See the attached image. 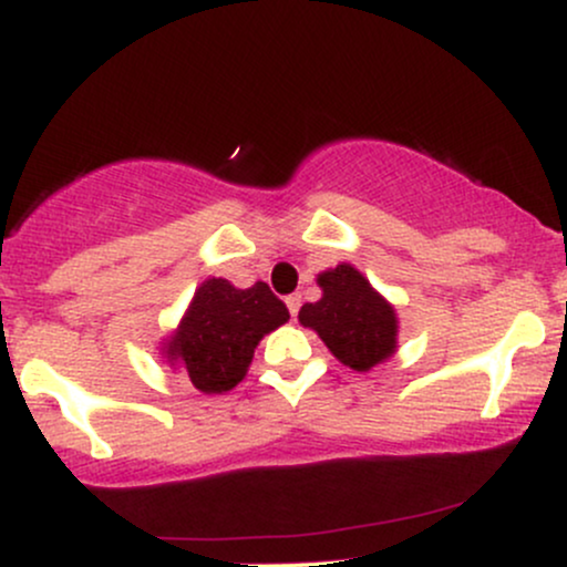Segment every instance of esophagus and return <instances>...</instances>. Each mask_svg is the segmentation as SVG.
<instances>
[{
    "label": "esophagus",
    "instance_id": "1",
    "mask_svg": "<svg viewBox=\"0 0 567 567\" xmlns=\"http://www.w3.org/2000/svg\"><path fill=\"white\" fill-rule=\"evenodd\" d=\"M285 303H288L290 315L298 317V309H301V296H288V298H285Z\"/></svg>",
    "mask_w": 567,
    "mask_h": 567
}]
</instances>
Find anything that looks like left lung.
I'll list each match as a JSON object with an SVG mask.
<instances>
[{"label":"left lung","mask_w":567,"mask_h":567,"mask_svg":"<svg viewBox=\"0 0 567 567\" xmlns=\"http://www.w3.org/2000/svg\"><path fill=\"white\" fill-rule=\"evenodd\" d=\"M317 285L322 298L303 303L298 322L315 330L330 354L357 373L386 362L396 351L400 333L394 306L351 264L317 275Z\"/></svg>","instance_id":"obj_1"}]
</instances>
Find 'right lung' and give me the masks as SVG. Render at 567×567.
I'll return each mask as SVG.
<instances>
[{
    "label": "right lung",
    "instance_id": "1",
    "mask_svg": "<svg viewBox=\"0 0 567 567\" xmlns=\"http://www.w3.org/2000/svg\"><path fill=\"white\" fill-rule=\"evenodd\" d=\"M290 320V311L266 282L234 288L229 279L207 277L194 292L178 328L162 343V357L194 389L224 394L247 375L264 336Z\"/></svg>",
    "mask_w": 567,
    "mask_h": 567
}]
</instances>
